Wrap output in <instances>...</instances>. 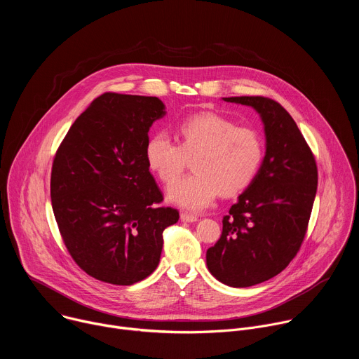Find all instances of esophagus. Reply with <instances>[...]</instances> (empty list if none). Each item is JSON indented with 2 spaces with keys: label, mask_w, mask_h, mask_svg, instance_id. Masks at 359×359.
<instances>
[{
  "label": "esophagus",
  "mask_w": 359,
  "mask_h": 359,
  "mask_svg": "<svg viewBox=\"0 0 359 359\" xmlns=\"http://www.w3.org/2000/svg\"><path fill=\"white\" fill-rule=\"evenodd\" d=\"M180 220L184 223H194V222H197V216L190 215V213H182Z\"/></svg>",
  "instance_id": "34e87169"
}]
</instances>
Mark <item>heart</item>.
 I'll list each match as a JSON object with an SVG mask.
<instances>
[{"label": "heart", "mask_w": 359, "mask_h": 359, "mask_svg": "<svg viewBox=\"0 0 359 359\" xmlns=\"http://www.w3.org/2000/svg\"><path fill=\"white\" fill-rule=\"evenodd\" d=\"M179 144L169 135H151L144 147L147 168L169 184L184 170L187 157L195 156V173L173 183L170 203L187 210L209 208L223 191L236 194L245 189L263 161L259 133L212 112L183 119L177 126Z\"/></svg>", "instance_id": "obj_1"}]
</instances>
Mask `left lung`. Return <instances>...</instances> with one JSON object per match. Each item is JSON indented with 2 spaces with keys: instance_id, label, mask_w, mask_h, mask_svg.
I'll return each mask as SVG.
<instances>
[{
  "instance_id": "1",
  "label": "left lung",
  "mask_w": 359,
  "mask_h": 359,
  "mask_svg": "<svg viewBox=\"0 0 359 359\" xmlns=\"http://www.w3.org/2000/svg\"><path fill=\"white\" fill-rule=\"evenodd\" d=\"M262 118L266 156L248 187L223 217V233L206 252L213 277L251 287L280 274L298 252L317 194L311 149L278 102L264 96L223 97Z\"/></svg>"
}]
</instances>
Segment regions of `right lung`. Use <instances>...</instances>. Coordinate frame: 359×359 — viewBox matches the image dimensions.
I'll use <instances>...</instances> for the list:
<instances>
[{"instance_id": "1", "label": "right lung", "mask_w": 359, "mask_h": 359, "mask_svg": "<svg viewBox=\"0 0 359 359\" xmlns=\"http://www.w3.org/2000/svg\"><path fill=\"white\" fill-rule=\"evenodd\" d=\"M166 115L156 96L104 93L78 116L50 173L53 210L75 263L90 277L132 285L156 270L163 230L179 220L158 208L163 194L144 147Z\"/></svg>"}]
</instances>
